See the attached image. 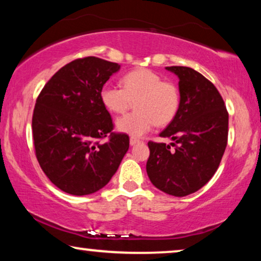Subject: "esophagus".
<instances>
[{"instance_id":"1","label":"esophagus","mask_w":261,"mask_h":261,"mask_svg":"<svg viewBox=\"0 0 261 261\" xmlns=\"http://www.w3.org/2000/svg\"><path fill=\"white\" fill-rule=\"evenodd\" d=\"M138 142H139L138 139H135V138H130V139H129V144H130V146H134V145H137Z\"/></svg>"}]
</instances>
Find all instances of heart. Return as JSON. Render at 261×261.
<instances>
[{
  "label": "heart",
  "instance_id": "heart-1",
  "mask_svg": "<svg viewBox=\"0 0 261 261\" xmlns=\"http://www.w3.org/2000/svg\"><path fill=\"white\" fill-rule=\"evenodd\" d=\"M122 89L106 84L99 92L105 108L113 114L124 113L134 102V113L116 120L120 133L133 138L147 134L154 127L165 126L176 117L180 106V92L176 84L163 82L148 69H139L123 76Z\"/></svg>",
  "mask_w": 261,
  "mask_h": 261
}]
</instances>
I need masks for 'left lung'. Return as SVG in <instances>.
Here are the masks:
<instances>
[{
	"label": "left lung",
	"mask_w": 261,
	"mask_h": 261,
	"mask_svg": "<svg viewBox=\"0 0 261 261\" xmlns=\"http://www.w3.org/2000/svg\"><path fill=\"white\" fill-rule=\"evenodd\" d=\"M166 70L179 80L180 106L159 134L172 142H148L146 171L156 189L183 197L204 187L215 174L227 146L228 113L215 85L203 74L187 66Z\"/></svg>",
	"instance_id": "left-lung-1"
}]
</instances>
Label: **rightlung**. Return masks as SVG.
<instances>
[{"label":"right lung","instance_id":"obj_1","mask_svg":"<svg viewBox=\"0 0 261 261\" xmlns=\"http://www.w3.org/2000/svg\"><path fill=\"white\" fill-rule=\"evenodd\" d=\"M96 57L76 59L53 74L35 103V154L57 188L74 196L106 187L129 148L127 134L112 133L113 121L99 92L120 70ZM109 133L110 140L99 144Z\"/></svg>","mask_w":261,"mask_h":261}]
</instances>
